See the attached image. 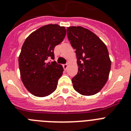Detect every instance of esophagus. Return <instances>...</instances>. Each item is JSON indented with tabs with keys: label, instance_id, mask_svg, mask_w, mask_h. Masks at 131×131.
I'll return each mask as SVG.
<instances>
[{
	"label": "esophagus",
	"instance_id": "esophagus-1",
	"mask_svg": "<svg viewBox=\"0 0 131 131\" xmlns=\"http://www.w3.org/2000/svg\"><path fill=\"white\" fill-rule=\"evenodd\" d=\"M68 63H66V64H63V69H66H66H67V68H68Z\"/></svg>",
	"mask_w": 131,
	"mask_h": 131
}]
</instances>
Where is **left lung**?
I'll return each mask as SVG.
<instances>
[{"instance_id": "obj_1", "label": "left lung", "mask_w": 131, "mask_h": 131, "mask_svg": "<svg viewBox=\"0 0 131 131\" xmlns=\"http://www.w3.org/2000/svg\"><path fill=\"white\" fill-rule=\"evenodd\" d=\"M67 35L75 50L79 66L72 79L73 89L82 95H94L108 79L111 60L107 47L96 35L82 27H69Z\"/></svg>"}]
</instances>
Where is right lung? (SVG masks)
<instances>
[{
	"instance_id": "1",
	"label": "right lung",
	"mask_w": 131,
	"mask_h": 131,
	"mask_svg": "<svg viewBox=\"0 0 131 131\" xmlns=\"http://www.w3.org/2000/svg\"><path fill=\"white\" fill-rule=\"evenodd\" d=\"M66 34L64 27L49 24L31 33L23 44L18 60L21 79L27 90L35 96H47L57 88L63 67L48 60H54V48L63 41Z\"/></svg>"
}]
</instances>
